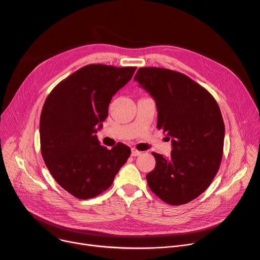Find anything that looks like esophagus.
Segmentation results:
<instances>
[{
	"label": "esophagus",
	"instance_id": "34e87169",
	"mask_svg": "<svg viewBox=\"0 0 260 260\" xmlns=\"http://www.w3.org/2000/svg\"><path fill=\"white\" fill-rule=\"evenodd\" d=\"M139 154H141V151L140 150H138V149H136V148H132V155H134V157H137V155H139Z\"/></svg>",
	"mask_w": 260,
	"mask_h": 260
}]
</instances>
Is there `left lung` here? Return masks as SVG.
I'll return each mask as SVG.
<instances>
[{"instance_id":"8db88e82","label":"left lung","mask_w":260,"mask_h":260,"mask_svg":"<svg viewBox=\"0 0 260 260\" xmlns=\"http://www.w3.org/2000/svg\"><path fill=\"white\" fill-rule=\"evenodd\" d=\"M135 80L155 100L157 127L172 139L169 158L152 152L155 167L147 184L169 205L191 202L209 187L221 162L224 124L217 102L201 84L169 69L140 68Z\"/></svg>"}]
</instances>
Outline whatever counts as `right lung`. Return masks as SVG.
Wrapping results in <instances>:
<instances>
[{
	"label": "right lung",
	"mask_w": 260,
	"mask_h": 260,
	"mask_svg": "<svg viewBox=\"0 0 260 260\" xmlns=\"http://www.w3.org/2000/svg\"><path fill=\"white\" fill-rule=\"evenodd\" d=\"M136 69L84 66L61 80L44 103L40 119L43 159L54 180L76 199L106 191L129 158L128 146L118 143L108 149L100 145L96 132L108 118L112 97Z\"/></svg>",
	"instance_id": "1"
}]
</instances>
